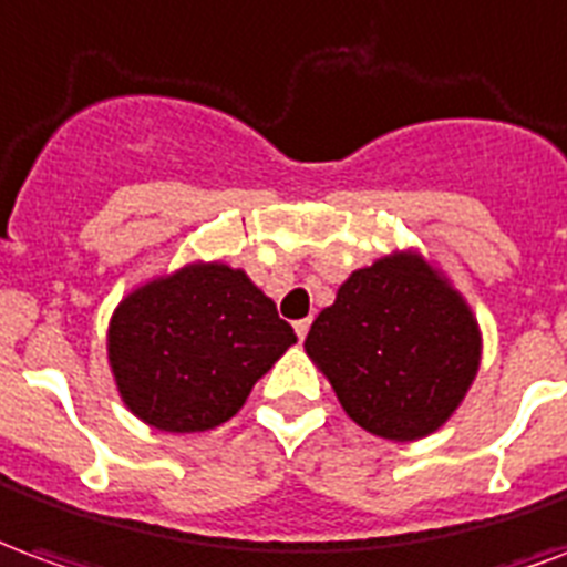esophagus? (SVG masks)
Here are the masks:
<instances>
[{
	"instance_id": "esophagus-1",
	"label": "esophagus",
	"mask_w": 567,
	"mask_h": 567,
	"mask_svg": "<svg viewBox=\"0 0 567 567\" xmlns=\"http://www.w3.org/2000/svg\"><path fill=\"white\" fill-rule=\"evenodd\" d=\"M296 334H299L301 341H305V334H308V329H311V320H308V317H305V320H296Z\"/></svg>"
}]
</instances>
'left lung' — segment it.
<instances>
[{
  "mask_svg": "<svg viewBox=\"0 0 567 567\" xmlns=\"http://www.w3.org/2000/svg\"><path fill=\"white\" fill-rule=\"evenodd\" d=\"M353 423L416 441L447 423L481 365L468 305L416 254L359 268L305 338Z\"/></svg>",
  "mask_w": 567,
  "mask_h": 567,
  "instance_id": "1",
  "label": "left lung"
}]
</instances>
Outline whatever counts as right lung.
I'll return each mask as SVG.
<instances>
[{
  "label": "right lung",
  "mask_w": 567,
  "mask_h": 567,
  "mask_svg": "<svg viewBox=\"0 0 567 567\" xmlns=\"http://www.w3.org/2000/svg\"><path fill=\"white\" fill-rule=\"evenodd\" d=\"M296 332L238 268L198 262L151 280L111 317L123 402L159 432H205L241 411Z\"/></svg>",
  "instance_id": "1"
}]
</instances>
